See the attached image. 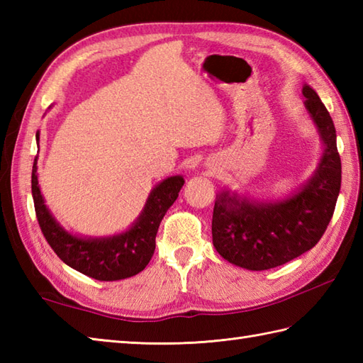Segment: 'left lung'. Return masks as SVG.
I'll return each instance as SVG.
<instances>
[{
	"label": "left lung",
	"instance_id": "1",
	"mask_svg": "<svg viewBox=\"0 0 363 363\" xmlns=\"http://www.w3.org/2000/svg\"><path fill=\"white\" fill-rule=\"evenodd\" d=\"M303 95L323 143L318 165L303 186L281 199L252 201L237 191H220L212 242L229 264L251 272L287 264L312 250L333 218L342 184L335 126L317 91L304 84Z\"/></svg>",
	"mask_w": 363,
	"mask_h": 363
}]
</instances>
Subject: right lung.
Here are the masks:
<instances>
[{"label": "right lung", "mask_w": 363, "mask_h": 363, "mask_svg": "<svg viewBox=\"0 0 363 363\" xmlns=\"http://www.w3.org/2000/svg\"><path fill=\"white\" fill-rule=\"evenodd\" d=\"M37 145L40 134H35ZM33 198L38 225L59 259L76 272L96 281H120L145 269L156 250V235L162 218L176 201L184 186L181 174L160 181L150 191L138 218L120 234L82 237L68 233L52 217L38 186L37 157L33 165Z\"/></svg>", "instance_id": "obj_1"}]
</instances>
